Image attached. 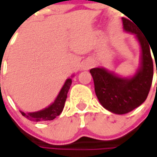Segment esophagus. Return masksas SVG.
I'll return each mask as SVG.
<instances>
[{
  "label": "esophagus",
  "instance_id": "esophagus-1",
  "mask_svg": "<svg viewBox=\"0 0 157 157\" xmlns=\"http://www.w3.org/2000/svg\"><path fill=\"white\" fill-rule=\"evenodd\" d=\"M93 64H94V63H92V62H90V61H86V62H85V63H83V65H82V69H83V70H89L90 68H92Z\"/></svg>",
  "mask_w": 157,
  "mask_h": 157
}]
</instances>
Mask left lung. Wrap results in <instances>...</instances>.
<instances>
[{
	"label": "left lung",
	"instance_id": "1",
	"mask_svg": "<svg viewBox=\"0 0 157 157\" xmlns=\"http://www.w3.org/2000/svg\"><path fill=\"white\" fill-rule=\"evenodd\" d=\"M122 22L125 30L135 34L141 46V65L137 73L128 79L120 77L104 68L90 70L98 101L104 108L118 115L130 112L145 101L153 79L151 45L130 20L122 17Z\"/></svg>",
	"mask_w": 157,
	"mask_h": 157
}]
</instances>
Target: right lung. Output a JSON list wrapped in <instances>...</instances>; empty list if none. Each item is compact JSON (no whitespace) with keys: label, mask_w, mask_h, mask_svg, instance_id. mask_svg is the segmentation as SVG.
<instances>
[{"label":"right lung","mask_w":157,"mask_h":157,"mask_svg":"<svg viewBox=\"0 0 157 157\" xmlns=\"http://www.w3.org/2000/svg\"><path fill=\"white\" fill-rule=\"evenodd\" d=\"M72 80L71 78L67 79L64 85L62 87V89L59 92L58 97L55 99L53 104L48 106V108L44 109H41L40 111L32 113H27L25 114L23 111H20L21 114L25 117L28 120L32 121H52L56 117L59 116L63 107H64V103L67 98V94L69 89L71 87Z\"/></svg>","instance_id":"obj_1"}]
</instances>
